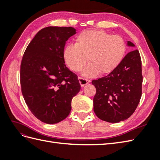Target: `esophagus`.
Masks as SVG:
<instances>
[{"label":"esophagus","instance_id":"1","mask_svg":"<svg viewBox=\"0 0 160 160\" xmlns=\"http://www.w3.org/2000/svg\"><path fill=\"white\" fill-rule=\"evenodd\" d=\"M79 83L81 85V87H84L85 85L89 83L91 81L89 79H86L84 78H82V77H79Z\"/></svg>","mask_w":160,"mask_h":160}]
</instances>
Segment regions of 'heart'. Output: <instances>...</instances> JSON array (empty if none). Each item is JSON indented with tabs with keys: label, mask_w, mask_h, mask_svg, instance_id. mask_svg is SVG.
I'll return each instance as SVG.
<instances>
[{
	"label": "heart",
	"mask_w": 160,
	"mask_h": 160,
	"mask_svg": "<svg viewBox=\"0 0 160 160\" xmlns=\"http://www.w3.org/2000/svg\"><path fill=\"white\" fill-rule=\"evenodd\" d=\"M126 45L119 35L101 30H87L75 38V45H67L63 50L66 65L75 72L83 69L87 62L90 63L83 72L85 77H91L99 73L106 75L113 72L122 63Z\"/></svg>",
	"instance_id": "obj_1"
}]
</instances>
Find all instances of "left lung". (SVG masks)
Instances as JSON below:
<instances>
[{
    "label": "left lung",
    "mask_w": 160,
    "mask_h": 160,
    "mask_svg": "<svg viewBox=\"0 0 160 160\" xmlns=\"http://www.w3.org/2000/svg\"><path fill=\"white\" fill-rule=\"evenodd\" d=\"M128 45L135 47L128 41ZM142 61L138 50L128 52L113 72L92 81L96 88L93 110L100 119L118 123L136 109L142 93Z\"/></svg>",
    "instance_id": "left-lung-1"
}]
</instances>
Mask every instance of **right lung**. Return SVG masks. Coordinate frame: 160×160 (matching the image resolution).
<instances>
[{
	"instance_id": "add662e5",
	"label": "right lung",
	"mask_w": 160,
	"mask_h": 160,
	"mask_svg": "<svg viewBox=\"0 0 160 160\" xmlns=\"http://www.w3.org/2000/svg\"><path fill=\"white\" fill-rule=\"evenodd\" d=\"M72 27H48L38 31L21 61L22 94L31 113L41 122L57 123L71 112V101L81 89L78 77L65 65L66 41Z\"/></svg>"
}]
</instances>
